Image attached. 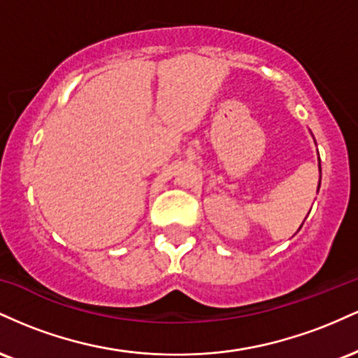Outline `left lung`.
Wrapping results in <instances>:
<instances>
[{
	"label": "left lung",
	"instance_id": "obj_1",
	"mask_svg": "<svg viewBox=\"0 0 358 358\" xmlns=\"http://www.w3.org/2000/svg\"><path fill=\"white\" fill-rule=\"evenodd\" d=\"M318 188H320V187H318Z\"/></svg>",
	"mask_w": 358,
	"mask_h": 358
}]
</instances>
